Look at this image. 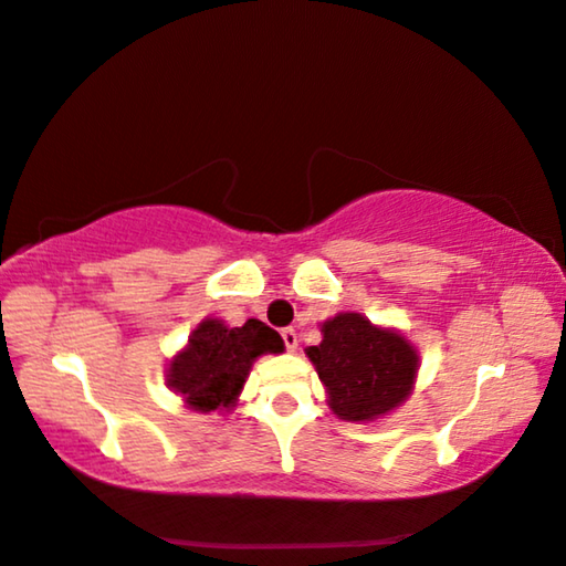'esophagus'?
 Listing matches in <instances>:
<instances>
[{"label":"esophagus","mask_w":566,"mask_h":566,"mask_svg":"<svg viewBox=\"0 0 566 566\" xmlns=\"http://www.w3.org/2000/svg\"><path fill=\"white\" fill-rule=\"evenodd\" d=\"M281 337H283L285 347H289L291 353H296V347H298V335H296V329H293V327H285V329L281 332Z\"/></svg>","instance_id":"34e87169"}]
</instances>
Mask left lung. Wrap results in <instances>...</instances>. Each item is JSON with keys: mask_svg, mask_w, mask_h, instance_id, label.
I'll use <instances>...</instances> for the list:
<instances>
[{"mask_svg": "<svg viewBox=\"0 0 566 566\" xmlns=\"http://www.w3.org/2000/svg\"><path fill=\"white\" fill-rule=\"evenodd\" d=\"M327 405L345 422H376L399 409L415 389L420 353L394 327L358 312L322 322V343L306 347Z\"/></svg>", "mask_w": 566, "mask_h": 566, "instance_id": "8db88e82", "label": "left lung"}]
</instances>
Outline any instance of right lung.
<instances>
[{"mask_svg": "<svg viewBox=\"0 0 566 566\" xmlns=\"http://www.w3.org/2000/svg\"><path fill=\"white\" fill-rule=\"evenodd\" d=\"M283 337L265 322L247 319L242 327L208 316L190 332L188 345L167 363V386L192 412H231L237 407L254 360L281 355Z\"/></svg>", "mask_w": 566, "mask_h": 566, "instance_id": "1", "label": "right lung"}]
</instances>
